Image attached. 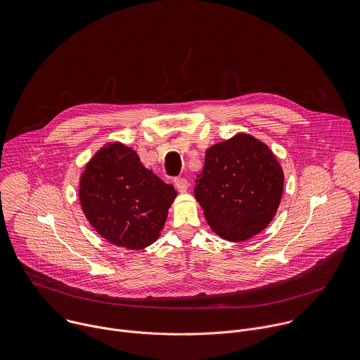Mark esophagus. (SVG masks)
<instances>
[{
  "instance_id": "34e87169",
  "label": "esophagus",
  "mask_w": 360,
  "mask_h": 360,
  "mask_svg": "<svg viewBox=\"0 0 360 360\" xmlns=\"http://www.w3.org/2000/svg\"><path fill=\"white\" fill-rule=\"evenodd\" d=\"M174 186H176V188L179 190V191H186L187 190V186H188V183H187V179H184V177H176L174 179Z\"/></svg>"
}]
</instances>
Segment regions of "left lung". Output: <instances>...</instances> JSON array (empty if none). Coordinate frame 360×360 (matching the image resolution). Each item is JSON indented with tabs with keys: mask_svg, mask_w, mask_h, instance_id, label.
<instances>
[{
	"mask_svg": "<svg viewBox=\"0 0 360 360\" xmlns=\"http://www.w3.org/2000/svg\"><path fill=\"white\" fill-rule=\"evenodd\" d=\"M194 195L210 227L229 241L261 233L282 197L283 173L272 152L250 134L211 146Z\"/></svg>",
	"mask_w": 360,
	"mask_h": 360,
	"instance_id": "left-lung-1",
	"label": "left lung"
}]
</instances>
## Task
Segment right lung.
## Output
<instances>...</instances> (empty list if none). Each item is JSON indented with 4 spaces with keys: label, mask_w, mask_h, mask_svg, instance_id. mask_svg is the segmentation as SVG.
I'll list each match as a JSON object with an SVG mask.
<instances>
[{
    "label": "right lung",
    "mask_w": 360,
    "mask_h": 360,
    "mask_svg": "<svg viewBox=\"0 0 360 360\" xmlns=\"http://www.w3.org/2000/svg\"><path fill=\"white\" fill-rule=\"evenodd\" d=\"M176 191L120 143L99 150L88 163L79 198L92 227L109 243L141 250L158 240Z\"/></svg>",
    "instance_id": "1"
}]
</instances>
